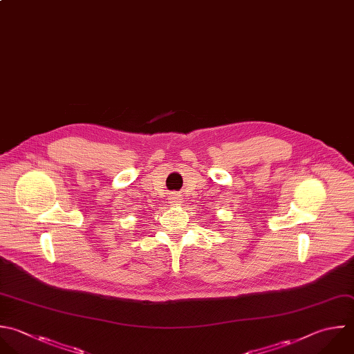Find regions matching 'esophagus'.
<instances>
[{
    "label": "esophagus",
    "mask_w": 354,
    "mask_h": 354,
    "mask_svg": "<svg viewBox=\"0 0 354 354\" xmlns=\"http://www.w3.org/2000/svg\"><path fill=\"white\" fill-rule=\"evenodd\" d=\"M170 203L171 205H181L183 202H181V198L178 196V195H176V194H173V195H170Z\"/></svg>",
    "instance_id": "34e87169"
}]
</instances>
